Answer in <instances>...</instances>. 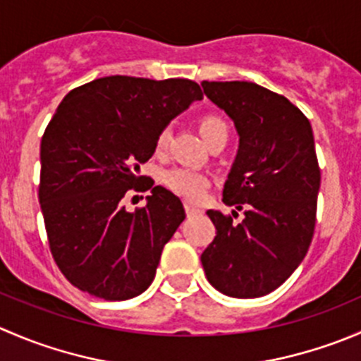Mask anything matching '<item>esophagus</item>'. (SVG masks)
Masks as SVG:
<instances>
[{
  "label": "esophagus",
  "instance_id": "34e87169",
  "mask_svg": "<svg viewBox=\"0 0 361 361\" xmlns=\"http://www.w3.org/2000/svg\"><path fill=\"white\" fill-rule=\"evenodd\" d=\"M185 211H187V216H194V214L201 213V211H199L197 207L190 206V204H185Z\"/></svg>",
  "mask_w": 361,
  "mask_h": 361
}]
</instances>
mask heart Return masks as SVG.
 <instances>
[{
    "instance_id": "obj_1",
    "label": "heart",
    "mask_w": 361,
    "mask_h": 361,
    "mask_svg": "<svg viewBox=\"0 0 361 361\" xmlns=\"http://www.w3.org/2000/svg\"><path fill=\"white\" fill-rule=\"evenodd\" d=\"M199 129H201L202 137L209 145L218 137H227L228 140V123L216 113H207L199 120ZM171 130L169 127H164L155 140V148L162 152L169 143ZM162 183L169 188L173 194L187 199V201H199L202 197L206 188L209 187V178L207 174L201 173L192 167H173L162 174Z\"/></svg>"
}]
</instances>
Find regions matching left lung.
<instances>
[{"label":"left lung","instance_id":"obj_1","mask_svg":"<svg viewBox=\"0 0 361 361\" xmlns=\"http://www.w3.org/2000/svg\"><path fill=\"white\" fill-rule=\"evenodd\" d=\"M202 89L238 129L224 202L245 213L234 222L207 211L216 235L201 255L204 272L228 297H264L292 276L314 234L322 173L311 123L285 96L253 82H202Z\"/></svg>","mask_w":361,"mask_h":361}]
</instances>
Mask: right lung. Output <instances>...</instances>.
Returning a JSON list of instances; mask_svg holds the SVG:
<instances>
[{
  "mask_svg": "<svg viewBox=\"0 0 361 361\" xmlns=\"http://www.w3.org/2000/svg\"><path fill=\"white\" fill-rule=\"evenodd\" d=\"M199 99L192 80L115 75L76 87L59 104L39 147L38 197L52 257L73 286L127 300L152 285L185 209L140 176V166L160 130ZM129 190H150L147 206L126 212Z\"/></svg>",
  "mask_w": 361,
  "mask_h": 361,
  "instance_id": "add662e5",
  "label": "right lung"
}]
</instances>
